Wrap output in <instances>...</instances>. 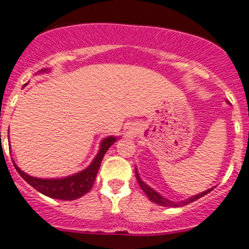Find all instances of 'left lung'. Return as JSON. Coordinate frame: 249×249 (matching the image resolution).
Segmentation results:
<instances>
[{
    "label": "left lung",
    "mask_w": 249,
    "mask_h": 249,
    "mask_svg": "<svg viewBox=\"0 0 249 249\" xmlns=\"http://www.w3.org/2000/svg\"><path fill=\"white\" fill-rule=\"evenodd\" d=\"M135 174H136V180H137V182H139V185H140V188L142 189V192H144L145 194L148 196V198L152 200L153 203L159 204V206H164V207H182V206H186V204L192 203V202H194V200L199 199V198L204 196L206 194H208L210 192H212V189H213V188L208 189V190H206V192H203V193H200V194H196V196H190V198H189V199H186V200H181V202H174V200L167 199V198L162 196L160 194H158V193H157L154 189H152L150 186H148V185L145 184L144 181L140 178L139 174H137V168H135Z\"/></svg>",
    "instance_id": "obj_1"
}]
</instances>
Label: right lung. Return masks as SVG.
<instances>
[{
  "mask_svg": "<svg viewBox=\"0 0 249 249\" xmlns=\"http://www.w3.org/2000/svg\"><path fill=\"white\" fill-rule=\"evenodd\" d=\"M45 71H49V69H42V71H39V73H45ZM115 141H117V137L114 136L105 137L104 140L101 141L99 153L93 158L90 166L78 174L63 178H33V176H29L25 172H23L15 163H13L14 167L17 168L18 174L20 175L21 178L31 186H33L36 190L42 193L43 196H47L50 198H53V199L74 200L90 192L91 188L93 186L97 172H99V168H100L101 160L104 158L107 150L114 144Z\"/></svg>",
  "mask_w": 249,
  "mask_h": 249,
  "instance_id": "obj_1",
  "label": "right lung"
}]
</instances>
